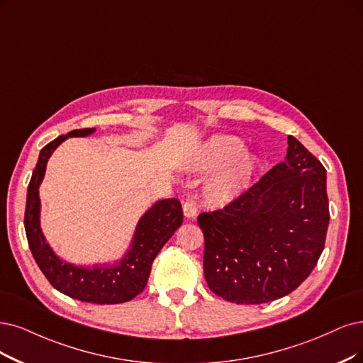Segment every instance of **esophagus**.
<instances>
[{"mask_svg":"<svg viewBox=\"0 0 363 363\" xmlns=\"http://www.w3.org/2000/svg\"><path fill=\"white\" fill-rule=\"evenodd\" d=\"M182 209H184V216L186 218H196L197 216V208L196 203L193 202V199H185V202L182 203Z\"/></svg>","mask_w":363,"mask_h":363,"instance_id":"obj_1","label":"esophagus"}]
</instances>
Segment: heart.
Masks as SVG:
<instances>
[{
	"instance_id": "b5f03b06",
	"label": "heart",
	"mask_w": 363,
	"mask_h": 363,
	"mask_svg": "<svg viewBox=\"0 0 363 363\" xmlns=\"http://www.w3.org/2000/svg\"><path fill=\"white\" fill-rule=\"evenodd\" d=\"M190 167L200 173L218 171L208 179L203 199L209 206L223 208L232 203L251 182L257 161L242 150V143L232 136H217L199 147Z\"/></svg>"
}]
</instances>
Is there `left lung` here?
<instances>
[{"mask_svg":"<svg viewBox=\"0 0 363 363\" xmlns=\"http://www.w3.org/2000/svg\"><path fill=\"white\" fill-rule=\"evenodd\" d=\"M284 160L221 211L200 213L203 272L217 296L264 303L298 289L317 264L329 225L326 169L289 136Z\"/></svg>","mask_w":363,"mask_h":363,"instance_id":"left-lung-1","label":"left lung"}]
</instances>
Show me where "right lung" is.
<instances>
[{"instance_id": "add662e5", "label": "right lung", "mask_w": 363, "mask_h": 363, "mask_svg": "<svg viewBox=\"0 0 363 363\" xmlns=\"http://www.w3.org/2000/svg\"><path fill=\"white\" fill-rule=\"evenodd\" d=\"M94 133L96 128L73 130L40 151L26 191L23 223L33 257L53 289L82 302L113 305L131 301L145 289L157 254L182 224V208L177 197L157 200L139 218L124 256L113 263L84 266L60 257L46 240L40 224L42 202L38 189L53 151L69 138H88Z\"/></svg>"}]
</instances>
